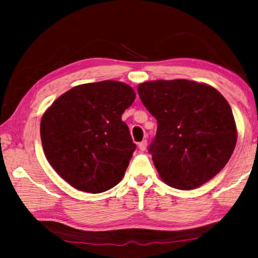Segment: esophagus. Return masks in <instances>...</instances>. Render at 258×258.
<instances>
[{"mask_svg":"<svg viewBox=\"0 0 258 258\" xmlns=\"http://www.w3.org/2000/svg\"><path fill=\"white\" fill-rule=\"evenodd\" d=\"M147 146H148V141L147 139H144V141H142L141 143L138 144V147H139V149L142 150V152H144V150L147 149Z\"/></svg>","mask_w":258,"mask_h":258,"instance_id":"1","label":"esophagus"}]
</instances>
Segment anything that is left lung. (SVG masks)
I'll use <instances>...</instances> for the list:
<instances>
[{
    "instance_id": "obj_1",
    "label": "left lung",
    "mask_w": 258,
    "mask_h": 258,
    "mask_svg": "<svg viewBox=\"0 0 258 258\" xmlns=\"http://www.w3.org/2000/svg\"><path fill=\"white\" fill-rule=\"evenodd\" d=\"M138 94L158 121L148 152L166 184L198 188L226 166L236 127L220 92L189 80H159L139 85Z\"/></svg>"
}]
</instances>
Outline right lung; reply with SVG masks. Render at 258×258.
<instances>
[{"label": "right lung", "instance_id": "add662e5", "mask_svg": "<svg viewBox=\"0 0 258 258\" xmlns=\"http://www.w3.org/2000/svg\"><path fill=\"white\" fill-rule=\"evenodd\" d=\"M135 98L128 85L106 80L76 86L44 112L43 152L74 188L103 193L122 179L137 146L121 116Z\"/></svg>", "mask_w": 258, "mask_h": 258}]
</instances>
